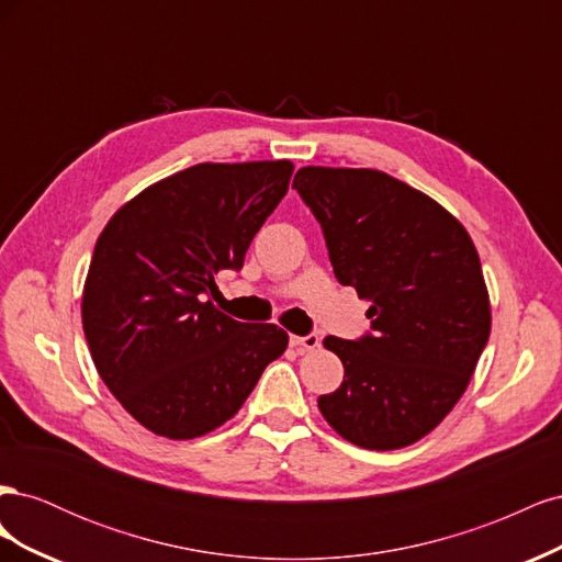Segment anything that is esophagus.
I'll list each match as a JSON object with an SVG mask.
<instances>
[{
    "label": "esophagus",
    "mask_w": 562,
    "mask_h": 562,
    "mask_svg": "<svg viewBox=\"0 0 562 562\" xmlns=\"http://www.w3.org/2000/svg\"><path fill=\"white\" fill-rule=\"evenodd\" d=\"M291 345H293L297 351H314V349H318V345H321V337H318V335H307V337L291 335Z\"/></svg>",
    "instance_id": "obj_1"
}]
</instances>
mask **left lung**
<instances>
[{"instance_id":"1","label":"left lung","mask_w":562,"mask_h":562,"mask_svg":"<svg viewBox=\"0 0 562 562\" xmlns=\"http://www.w3.org/2000/svg\"><path fill=\"white\" fill-rule=\"evenodd\" d=\"M293 187L326 236L339 283L370 300L372 335H328L345 382L318 411L349 443H417L462 398L492 314L469 232L438 201L372 168L304 166Z\"/></svg>"}]
</instances>
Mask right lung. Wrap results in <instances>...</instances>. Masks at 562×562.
<instances>
[{"instance_id":"add662e5","label":"right lung","mask_w":562,"mask_h":562,"mask_svg":"<svg viewBox=\"0 0 562 562\" xmlns=\"http://www.w3.org/2000/svg\"><path fill=\"white\" fill-rule=\"evenodd\" d=\"M293 161L196 164L145 187L100 232L81 293L98 375L151 434L223 427L288 347L274 323L220 312V269H241L285 196Z\"/></svg>"}]
</instances>
